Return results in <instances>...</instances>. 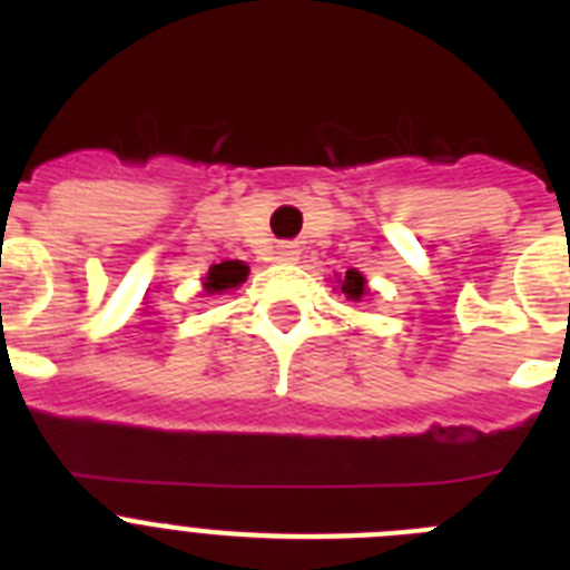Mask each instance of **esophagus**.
I'll list each match as a JSON object with an SVG mask.
<instances>
[{
    "label": "esophagus",
    "instance_id": "34e87169",
    "mask_svg": "<svg viewBox=\"0 0 570 570\" xmlns=\"http://www.w3.org/2000/svg\"><path fill=\"white\" fill-rule=\"evenodd\" d=\"M276 259L296 262L299 259V245H296V242H279V245H276Z\"/></svg>",
    "mask_w": 570,
    "mask_h": 570
}]
</instances>
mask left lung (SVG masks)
Returning <instances> with one entry per match:
<instances>
[{
  "mask_svg": "<svg viewBox=\"0 0 570 570\" xmlns=\"http://www.w3.org/2000/svg\"><path fill=\"white\" fill-rule=\"evenodd\" d=\"M365 276L360 274V271H347L345 279H342V294L351 296L354 302H360L362 296H365Z\"/></svg>",
  "mask_w": 570,
  "mask_h": 570,
  "instance_id": "8db88e82",
  "label": "left lung"
}]
</instances>
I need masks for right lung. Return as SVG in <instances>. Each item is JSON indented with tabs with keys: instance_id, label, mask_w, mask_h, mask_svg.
I'll use <instances>...</instances> for the list:
<instances>
[{
	"instance_id": "obj_1",
	"label": "right lung",
	"mask_w": 570,
	"mask_h": 570,
	"mask_svg": "<svg viewBox=\"0 0 570 570\" xmlns=\"http://www.w3.org/2000/svg\"><path fill=\"white\" fill-rule=\"evenodd\" d=\"M245 276H248V265H242V262H219V265H214V268L208 271V276H205V291L208 294H219V291H228V288H236L239 282H245Z\"/></svg>"
}]
</instances>
